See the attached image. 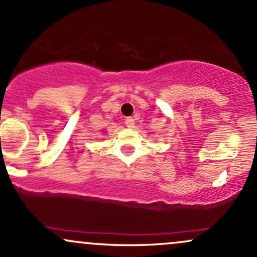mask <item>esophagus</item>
Listing matches in <instances>:
<instances>
[{
  "label": "esophagus",
  "mask_w": 257,
  "mask_h": 257,
  "mask_svg": "<svg viewBox=\"0 0 257 257\" xmlns=\"http://www.w3.org/2000/svg\"><path fill=\"white\" fill-rule=\"evenodd\" d=\"M135 119L133 118V117H126L125 118V125L128 126V128H134V124H135Z\"/></svg>",
  "instance_id": "esophagus-1"
}]
</instances>
